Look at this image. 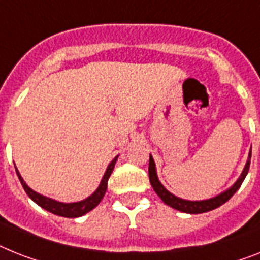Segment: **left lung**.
Wrapping results in <instances>:
<instances>
[{"label":"left lung","mask_w":260,"mask_h":260,"mask_svg":"<svg viewBox=\"0 0 260 260\" xmlns=\"http://www.w3.org/2000/svg\"><path fill=\"white\" fill-rule=\"evenodd\" d=\"M250 160H251V150L250 154H248V159L246 162V166H244L243 171H242L241 177L238 178V181L231 186L230 188H227L226 191L220 192L219 195H216L214 198L206 199V201H186V199H181L175 197L174 194H171L170 191H167L166 188L164 187V184L160 183L159 179H158V175H156L155 170V164H154L153 156L150 155L149 159V178H150V183L153 186L154 191L158 194L162 201L166 203L167 206H170L173 209L178 210V211L182 212H187V214H202V212L211 211V210L216 209L222 206L223 203H226L229 199L233 197L237 190L241 187V184L243 183L244 178L247 175L248 169H250Z\"/></svg>","instance_id":"left-lung-1"}]
</instances>
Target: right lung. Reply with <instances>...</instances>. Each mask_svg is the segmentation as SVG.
Wrapping results in <instances>:
<instances>
[{"mask_svg":"<svg viewBox=\"0 0 260 260\" xmlns=\"http://www.w3.org/2000/svg\"><path fill=\"white\" fill-rule=\"evenodd\" d=\"M117 159H118V155L115 156L114 159L111 160L110 164H109V166H107L106 171H105L104 174V177H102V181H101L100 186H98V188H96L95 191L90 195V197H87L86 199H83V201H79V202H74V203L58 202V201L48 198V197H45V195L38 194V192L31 190V188L25 183V181H23L22 177H21V174H19L18 170H17V167H16V173L17 175H18L19 182H21V184H22L23 190L26 191V194L29 195L30 199H31L33 202H36L38 206H41L42 209L51 212V214H54V215L65 216V218H77V216L85 215L86 212L91 211V210L95 209L96 206L100 205V202L102 201L105 192H106L107 190V181H109V178H110L111 173H113V169H114Z\"/></svg>","mask_w":260,"mask_h":260,"instance_id":"obj_1","label":"right lung"}]
</instances>
